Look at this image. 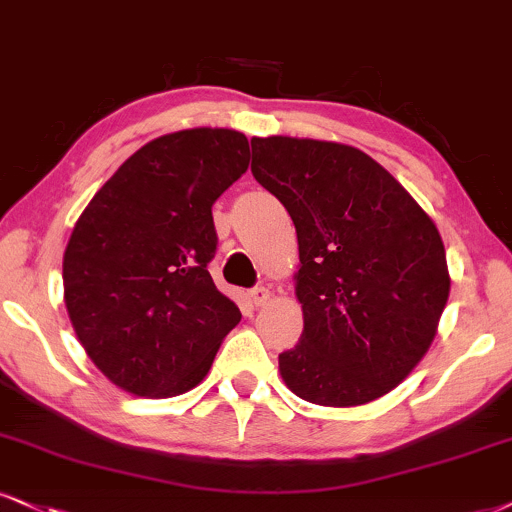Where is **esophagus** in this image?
<instances>
[{
	"label": "esophagus",
	"mask_w": 512,
	"mask_h": 512,
	"mask_svg": "<svg viewBox=\"0 0 512 512\" xmlns=\"http://www.w3.org/2000/svg\"><path fill=\"white\" fill-rule=\"evenodd\" d=\"M268 299H270V289L268 287H254V289H251V301H254L256 306L268 304Z\"/></svg>",
	"instance_id": "1"
}]
</instances>
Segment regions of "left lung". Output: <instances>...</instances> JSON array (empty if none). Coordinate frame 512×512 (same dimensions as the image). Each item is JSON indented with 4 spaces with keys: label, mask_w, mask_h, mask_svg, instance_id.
<instances>
[{
    "label": "left lung",
    "mask_w": 512,
    "mask_h": 512,
    "mask_svg": "<svg viewBox=\"0 0 512 512\" xmlns=\"http://www.w3.org/2000/svg\"><path fill=\"white\" fill-rule=\"evenodd\" d=\"M251 173L294 220L304 332L282 380L318 406H361L406 380L430 349L449 268L437 225L361 149L254 137Z\"/></svg>",
    "instance_id": "obj_1"
}]
</instances>
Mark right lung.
<instances>
[{"label":"right lung","instance_id":"right-lung-1","mask_svg":"<svg viewBox=\"0 0 512 512\" xmlns=\"http://www.w3.org/2000/svg\"><path fill=\"white\" fill-rule=\"evenodd\" d=\"M237 130L194 128L137 149L87 204L63 254V299L109 380L168 399L204 380L242 320L220 294L211 206L249 168Z\"/></svg>","mask_w":512,"mask_h":512}]
</instances>
